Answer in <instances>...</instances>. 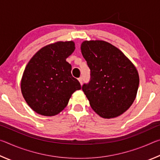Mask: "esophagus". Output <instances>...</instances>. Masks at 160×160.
Listing matches in <instances>:
<instances>
[{
    "mask_svg": "<svg viewBox=\"0 0 160 160\" xmlns=\"http://www.w3.org/2000/svg\"><path fill=\"white\" fill-rule=\"evenodd\" d=\"M78 80H79L80 85H82V81H83V80H82V77L79 78H78Z\"/></svg>",
    "mask_w": 160,
    "mask_h": 160,
    "instance_id": "34e87169",
    "label": "esophagus"
}]
</instances>
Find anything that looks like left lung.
I'll list each match as a JSON object with an SVG mask.
<instances>
[{"instance_id":"obj_1","label":"left lung","mask_w":160,"mask_h":160,"mask_svg":"<svg viewBox=\"0 0 160 160\" xmlns=\"http://www.w3.org/2000/svg\"><path fill=\"white\" fill-rule=\"evenodd\" d=\"M80 48L90 69V82L82 89L92 109L104 118L121 115L136 97V68L122 51L107 42L85 41Z\"/></svg>"}]
</instances>
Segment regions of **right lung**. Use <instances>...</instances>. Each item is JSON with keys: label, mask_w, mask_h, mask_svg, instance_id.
<instances>
[{"label": "right lung", "mask_w": 160, "mask_h": 160, "mask_svg": "<svg viewBox=\"0 0 160 160\" xmlns=\"http://www.w3.org/2000/svg\"><path fill=\"white\" fill-rule=\"evenodd\" d=\"M75 43L58 42L42 48L24 70L21 91L26 102L39 114L55 116L67 106L72 94L81 85L71 75L66 58L75 50Z\"/></svg>", "instance_id": "obj_1"}]
</instances>
